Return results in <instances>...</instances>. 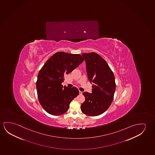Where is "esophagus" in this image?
<instances>
[{"instance_id":"34e87169","label":"esophagus","mask_w":155,"mask_h":155,"mask_svg":"<svg viewBox=\"0 0 155 155\" xmlns=\"http://www.w3.org/2000/svg\"><path fill=\"white\" fill-rule=\"evenodd\" d=\"M82 93H83V92H81V91H79V94H82Z\"/></svg>"}]
</instances>
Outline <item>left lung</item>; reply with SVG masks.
I'll return each instance as SVG.
<instances>
[{
    "instance_id": "obj_1",
    "label": "left lung",
    "mask_w": 155,
    "mask_h": 155,
    "mask_svg": "<svg viewBox=\"0 0 155 155\" xmlns=\"http://www.w3.org/2000/svg\"><path fill=\"white\" fill-rule=\"evenodd\" d=\"M82 56L86 62L88 80L93 83L92 93H83L85 100L81 112L89 116H98L107 110L114 98L116 84L114 75L104 58L95 52Z\"/></svg>"
}]
</instances>
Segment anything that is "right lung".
<instances>
[{
  "label": "right lung",
  "mask_w": 155,
  "mask_h": 155,
  "mask_svg": "<svg viewBox=\"0 0 155 155\" xmlns=\"http://www.w3.org/2000/svg\"><path fill=\"white\" fill-rule=\"evenodd\" d=\"M80 54L58 52L50 57L38 72L36 90L38 101L49 114L60 115L68 110L69 105L79 94L76 87L63 86L65 74L83 62Z\"/></svg>",
  "instance_id": "obj_1"
}]
</instances>
